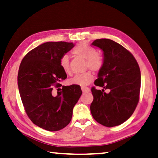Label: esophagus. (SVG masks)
Wrapping results in <instances>:
<instances>
[{"label": "esophagus", "mask_w": 158, "mask_h": 158, "mask_svg": "<svg viewBox=\"0 0 158 158\" xmlns=\"http://www.w3.org/2000/svg\"><path fill=\"white\" fill-rule=\"evenodd\" d=\"M81 90L83 92H84V93H87V92L90 91V88L88 87H85V86H82L81 87Z\"/></svg>", "instance_id": "34e87169"}]
</instances>
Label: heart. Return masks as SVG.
<instances>
[{"mask_svg":"<svg viewBox=\"0 0 158 158\" xmlns=\"http://www.w3.org/2000/svg\"><path fill=\"white\" fill-rule=\"evenodd\" d=\"M74 55L85 59V68H90L93 71H99L104 66V59L102 54L97 52L93 47L85 44H80L73 51ZM60 66L65 73L70 74L69 58L67 55H64L60 59ZM93 75L90 72H85L81 74H77L70 79L71 84L85 86L93 81Z\"/></svg>","mask_w":158,"mask_h":158,"instance_id":"b5f03b06","label":"heart"}]
</instances>
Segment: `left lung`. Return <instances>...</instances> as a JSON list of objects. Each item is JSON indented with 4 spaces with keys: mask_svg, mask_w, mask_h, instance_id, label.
Wrapping results in <instances>:
<instances>
[{
    "mask_svg": "<svg viewBox=\"0 0 158 158\" xmlns=\"http://www.w3.org/2000/svg\"><path fill=\"white\" fill-rule=\"evenodd\" d=\"M92 45L103 51L104 64L94 81V85L103 89H91L94 98L91 114L102 125L116 127L130 118L139 102V65L130 52L113 40L97 39Z\"/></svg>",
    "mask_w": 158,
    "mask_h": 158,
    "instance_id": "left-lung-1",
    "label": "left lung"
}]
</instances>
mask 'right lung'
<instances>
[{
	"label": "right lung",
	"mask_w": 158,
	"mask_h": 158,
	"mask_svg": "<svg viewBox=\"0 0 158 158\" xmlns=\"http://www.w3.org/2000/svg\"><path fill=\"white\" fill-rule=\"evenodd\" d=\"M74 46L73 43L47 42L29 52L20 64L18 86L27 116L34 124L49 131L65 128L82 94L79 85L61 86L66 79L60 59Z\"/></svg>",
	"instance_id": "1"
}]
</instances>
